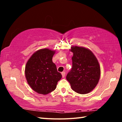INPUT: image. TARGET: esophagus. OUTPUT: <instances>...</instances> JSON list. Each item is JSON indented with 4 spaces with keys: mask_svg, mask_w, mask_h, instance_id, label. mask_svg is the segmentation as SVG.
Masks as SVG:
<instances>
[{
    "mask_svg": "<svg viewBox=\"0 0 122 122\" xmlns=\"http://www.w3.org/2000/svg\"><path fill=\"white\" fill-rule=\"evenodd\" d=\"M61 74H62V77H65V75H66V73H65V71L62 72Z\"/></svg>",
    "mask_w": 122,
    "mask_h": 122,
    "instance_id": "1",
    "label": "esophagus"
}]
</instances>
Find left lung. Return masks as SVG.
Listing matches in <instances>:
<instances>
[{
  "mask_svg": "<svg viewBox=\"0 0 122 122\" xmlns=\"http://www.w3.org/2000/svg\"><path fill=\"white\" fill-rule=\"evenodd\" d=\"M72 68L66 76L71 89L78 94H86L98 84L101 68L97 59L90 49L83 47L72 46Z\"/></svg>",
  "mask_w": 122,
  "mask_h": 122,
  "instance_id": "left-lung-1",
  "label": "left lung"
}]
</instances>
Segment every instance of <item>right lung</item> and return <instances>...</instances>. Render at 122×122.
<instances>
[{"label": "right lung", "instance_id": "right-lung-1", "mask_svg": "<svg viewBox=\"0 0 122 122\" xmlns=\"http://www.w3.org/2000/svg\"><path fill=\"white\" fill-rule=\"evenodd\" d=\"M55 53L48 48L39 49L27 62L25 71L27 81L38 94L46 95L53 92L62 77L52 61Z\"/></svg>", "mask_w": 122, "mask_h": 122}]
</instances>
